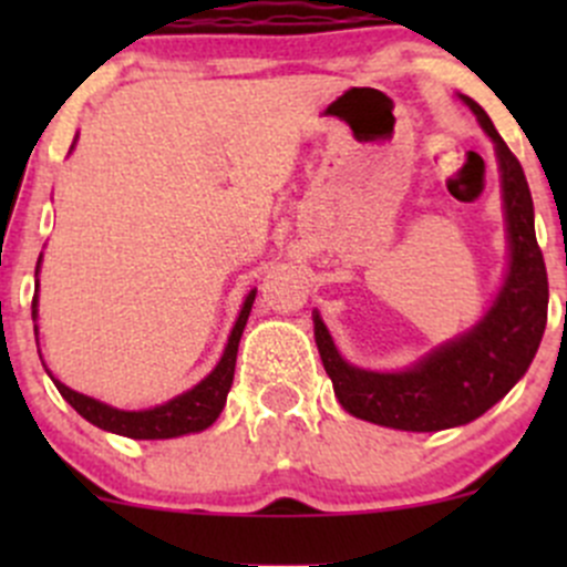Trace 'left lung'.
Here are the masks:
<instances>
[{"label":"left lung","mask_w":567,"mask_h":567,"mask_svg":"<svg viewBox=\"0 0 567 567\" xmlns=\"http://www.w3.org/2000/svg\"><path fill=\"white\" fill-rule=\"evenodd\" d=\"M458 99L491 136L499 162L502 205L507 227V271L494 305L483 318L405 370L379 373L346 362L316 312L320 362L348 414L394 431L433 433L466 425L499 403L527 373L546 331L548 279L535 238V208L522 164L496 134L485 109Z\"/></svg>","instance_id":"obj_1"}]
</instances>
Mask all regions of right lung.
<instances>
[{
    "mask_svg": "<svg viewBox=\"0 0 567 567\" xmlns=\"http://www.w3.org/2000/svg\"><path fill=\"white\" fill-rule=\"evenodd\" d=\"M40 257H38V271H40ZM255 293L257 290H249L247 299H244L241 312H238L236 326H233L230 337H227L225 353H221V359L216 362V368L210 370L197 386L177 394V398L167 400V403L153 405V409H145V411H123V409H114V405L101 403V400L95 398H87V394L71 390V386H65L62 381H56L54 375L49 373L51 381H54V386L60 390L62 398H65L68 403L84 416V420L93 422V425L101 427V431L117 433V436L175 439V436H186V433L205 431V427L214 425L216 416L221 414V409H225L227 403V392H230L233 375H236L238 342H241L244 326H247L251 305H255ZM35 318H38V293L35 299H32V320ZM35 334H38V326H35Z\"/></svg>",
    "mask_w": 567,
    "mask_h": 567,
    "instance_id": "right-lung-1",
    "label": "right lung"
}]
</instances>
